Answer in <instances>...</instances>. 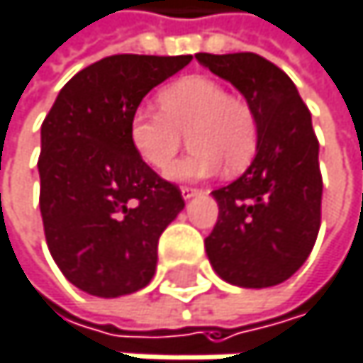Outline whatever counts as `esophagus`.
<instances>
[{"label": "esophagus", "mask_w": 363, "mask_h": 363, "mask_svg": "<svg viewBox=\"0 0 363 363\" xmlns=\"http://www.w3.org/2000/svg\"><path fill=\"white\" fill-rule=\"evenodd\" d=\"M180 194H183L185 200H191L194 196L200 194V189H198V187H187V185H183V187H180Z\"/></svg>", "instance_id": "esophagus-1"}]
</instances>
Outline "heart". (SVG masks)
I'll return each instance as SVG.
<instances>
[{
    "label": "heart",
    "instance_id": "1",
    "mask_svg": "<svg viewBox=\"0 0 363 363\" xmlns=\"http://www.w3.org/2000/svg\"><path fill=\"white\" fill-rule=\"evenodd\" d=\"M161 110L138 106L129 118L135 152L155 169H165L189 135L194 150L174 163L167 176L196 180L213 176L221 163L230 174L245 169L259 142L253 106L208 76H185L159 93Z\"/></svg>",
    "mask_w": 363,
    "mask_h": 363
}]
</instances>
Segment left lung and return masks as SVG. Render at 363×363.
Wrapping results in <instances>:
<instances>
[{
  "mask_svg": "<svg viewBox=\"0 0 363 363\" xmlns=\"http://www.w3.org/2000/svg\"><path fill=\"white\" fill-rule=\"evenodd\" d=\"M196 59L247 97L259 129L249 169L213 191L219 219L204 240L208 259L232 285H279L306 262L321 225L323 178L311 112L291 78L255 52Z\"/></svg>",
  "mask_w": 363,
  "mask_h": 363,
  "instance_id": "left-lung-1",
  "label": "left lung"
}]
</instances>
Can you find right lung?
<instances>
[{
  "label": "right lung",
  "mask_w": 363,
  "mask_h": 363,
  "mask_svg": "<svg viewBox=\"0 0 363 363\" xmlns=\"http://www.w3.org/2000/svg\"><path fill=\"white\" fill-rule=\"evenodd\" d=\"M191 55H112L80 69L42 123L40 213L63 277L97 298L146 287L161 232L185 208L180 189L135 152L129 118Z\"/></svg>",
  "instance_id": "1"
}]
</instances>
